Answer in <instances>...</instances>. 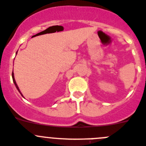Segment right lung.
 Segmentation results:
<instances>
[{
  "mask_svg": "<svg viewBox=\"0 0 146 146\" xmlns=\"http://www.w3.org/2000/svg\"><path fill=\"white\" fill-rule=\"evenodd\" d=\"M12 79H13V82H14V83H15V86H16V87H17V90H18V91H19V92H20V94H21V92H20V90H19L18 87H17V84H16V82H15V77H14V73H13V72H12ZM21 95H22V94H21ZM22 96H23V95H22Z\"/></svg>",
  "mask_w": 146,
  "mask_h": 146,
  "instance_id": "right-lung-1",
  "label": "right lung"
}]
</instances>
